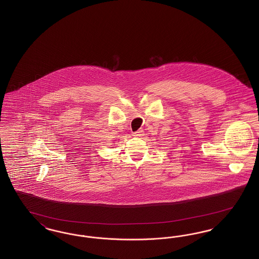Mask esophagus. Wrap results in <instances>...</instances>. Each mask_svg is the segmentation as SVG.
<instances>
[{
  "label": "esophagus",
  "instance_id": "obj_1",
  "mask_svg": "<svg viewBox=\"0 0 259 259\" xmlns=\"http://www.w3.org/2000/svg\"><path fill=\"white\" fill-rule=\"evenodd\" d=\"M144 135H145V133L143 130H138L133 133V136H135V137H143Z\"/></svg>",
  "mask_w": 259,
  "mask_h": 259
}]
</instances>
